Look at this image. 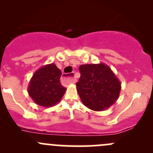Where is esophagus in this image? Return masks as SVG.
Wrapping results in <instances>:
<instances>
[{
	"mask_svg": "<svg viewBox=\"0 0 153 153\" xmlns=\"http://www.w3.org/2000/svg\"><path fill=\"white\" fill-rule=\"evenodd\" d=\"M72 75H73L72 76H71ZM68 75H64V76H63V79H64V81H68V82L70 83V84H75V83L76 82V79L73 77L74 73L70 74L69 75H71V76H68Z\"/></svg>",
	"mask_w": 153,
	"mask_h": 153,
	"instance_id": "34e87169",
	"label": "esophagus"
}]
</instances>
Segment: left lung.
<instances>
[{
	"instance_id": "8db88e82",
	"label": "left lung",
	"mask_w": 153,
	"mask_h": 153,
	"mask_svg": "<svg viewBox=\"0 0 153 153\" xmlns=\"http://www.w3.org/2000/svg\"><path fill=\"white\" fill-rule=\"evenodd\" d=\"M76 89L84 106L94 111L108 109L118 100L121 82L111 68L104 63L83 64Z\"/></svg>"
}]
</instances>
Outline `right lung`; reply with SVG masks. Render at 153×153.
I'll return each mask as SVG.
<instances>
[{
    "label": "right lung",
    "instance_id": "right-lung-1",
    "mask_svg": "<svg viewBox=\"0 0 153 153\" xmlns=\"http://www.w3.org/2000/svg\"><path fill=\"white\" fill-rule=\"evenodd\" d=\"M61 75L55 64H47L35 71L27 89L32 101L44 107L56 105L67 90L60 81Z\"/></svg>",
    "mask_w": 153,
    "mask_h": 153
}]
</instances>
